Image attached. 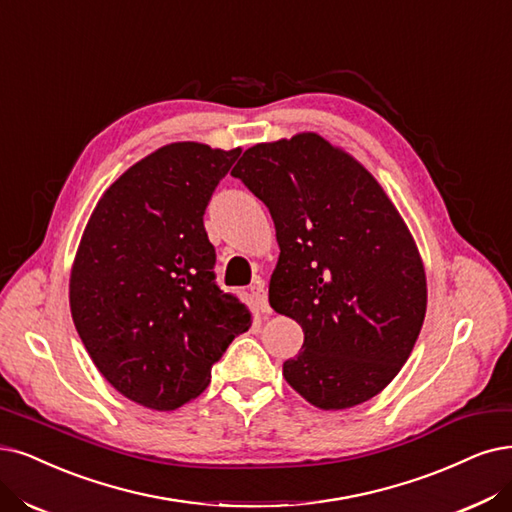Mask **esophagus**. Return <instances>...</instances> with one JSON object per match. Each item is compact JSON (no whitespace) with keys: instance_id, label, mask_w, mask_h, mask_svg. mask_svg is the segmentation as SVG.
<instances>
[{"instance_id":"obj_1","label":"esophagus","mask_w":512,"mask_h":512,"mask_svg":"<svg viewBox=\"0 0 512 512\" xmlns=\"http://www.w3.org/2000/svg\"><path fill=\"white\" fill-rule=\"evenodd\" d=\"M251 297L255 299L257 308H259L263 314H270V312H272V308H270V304H268V291L263 289L261 282H257V285L251 287Z\"/></svg>"}]
</instances>
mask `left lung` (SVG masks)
Returning <instances> with one entry per match:
<instances>
[{
  "instance_id": "obj_1",
  "label": "left lung",
  "mask_w": 512,
  "mask_h": 512,
  "mask_svg": "<svg viewBox=\"0 0 512 512\" xmlns=\"http://www.w3.org/2000/svg\"><path fill=\"white\" fill-rule=\"evenodd\" d=\"M232 175L270 208L280 255L270 306L304 329L282 365L287 384L325 411L380 394L418 342L426 272L384 187L316 132L257 143Z\"/></svg>"
}]
</instances>
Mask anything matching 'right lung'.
I'll use <instances>...</instances> for the list:
<instances>
[{
    "label": "right lung",
    "mask_w": 512,
    "mask_h": 512,
    "mask_svg": "<svg viewBox=\"0 0 512 512\" xmlns=\"http://www.w3.org/2000/svg\"><path fill=\"white\" fill-rule=\"evenodd\" d=\"M240 151L168 143L113 181L84 227L69 276L73 325L105 380L147 409L196 399L251 327L249 308L215 285L202 221Z\"/></svg>",
    "instance_id": "add662e5"
}]
</instances>
